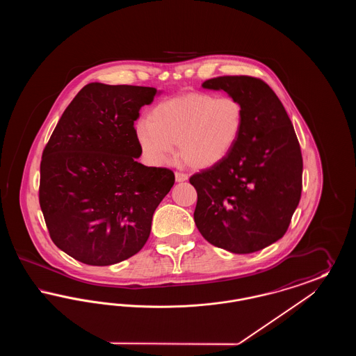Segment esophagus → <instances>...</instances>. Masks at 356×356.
Segmentation results:
<instances>
[{
  "label": "esophagus",
  "mask_w": 356,
  "mask_h": 356,
  "mask_svg": "<svg viewBox=\"0 0 356 356\" xmlns=\"http://www.w3.org/2000/svg\"><path fill=\"white\" fill-rule=\"evenodd\" d=\"M175 179H176V181H177V183H183V181H186V180H188V176H186V173L176 172V173H175Z\"/></svg>",
  "instance_id": "34e87169"
}]
</instances>
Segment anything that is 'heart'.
<instances>
[{
    "label": "heart",
    "mask_w": 356,
    "mask_h": 356,
    "mask_svg": "<svg viewBox=\"0 0 356 356\" xmlns=\"http://www.w3.org/2000/svg\"><path fill=\"white\" fill-rule=\"evenodd\" d=\"M244 127V108L229 96L188 93L157 104L149 121L136 125V140L154 165L170 163L173 145L188 167L208 170L235 149Z\"/></svg>",
    "instance_id": "heart-1"
}]
</instances>
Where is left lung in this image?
<instances>
[{"instance_id": "left-lung-1", "label": "left lung", "mask_w": 356, "mask_h": 356, "mask_svg": "<svg viewBox=\"0 0 356 356\" xmlns=\"http://www.w3.org/2000/svg\"><path fill=\"white\" fill-rule=\"evenodd\" d=\"M204 89L224 90L244 108V127L232 153L193 175V213L200 234L232 254H252L282 238L302 195L303 160L283 104L264 81L221 76Z\"/></svg>"}]
</instances>
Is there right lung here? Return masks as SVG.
Instances as JSON below:
<instances>
[{
    "instance_id": "obj_1",
    "label": "right lung",
    "mask_w": 356,
    "mask_h": 356,
    "mask_svg": "<svg viewBox=\"0 0 356 356\" xmlns=\"http://www.w3.org/2000/svg\"><path fill=\"white\" fill-rule=\"evenodd\" d=\"M149 86H84L63 113L40 167V207L53 243L88 266H111L147 243L173 172L137 161L135 121Z\"/></svg>"
}]
</instances>
